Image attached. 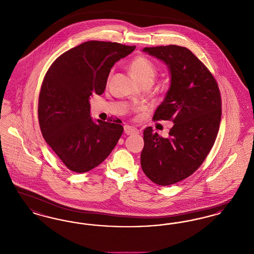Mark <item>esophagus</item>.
<instances>
[{"label":"esophagus","instance_id":"34e87169","mask_svg":"<svg viewBox=\"0 0 254 254\" xmlns=\"http://www.w3.org/2000/svg\"><path fill=\"white\" fill-rule=\"evenodd\" d=\"M124 129H125V133H126L127 135H131V134L138 133V130H137L135 127H130V126H125Z\"/></svg>","mask_w":254,"mask_h":254}]
</instances>
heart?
<instances>
[{"label": "heart", "instance_id": "obj_1", "mask_svg": "<svg viewBox=\"0 0 254 254\" xmlns=\"http://www.w3.org/2000/svg\"><path fill=\"white\" fill-rule=\"evenodd\" d=\"M129 69L131 76L138 83H142L146 80L153 81V78L156 75V67L153 63L142 56L136 57L131 61Z\"/></svg>", "mask_w": 254, "mask_h": 254}]
</instances>
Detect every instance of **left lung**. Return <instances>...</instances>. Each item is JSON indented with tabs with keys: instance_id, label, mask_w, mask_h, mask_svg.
Listing matches in <instances>:
<instances>
[{
	"instance_id": "1",
	"label": "left lung",
	"mask_w": 254,
	"mask_h": 254,
	"mask_svg": "<svg viewBox=\"0 0 254 254\" xmlns=\"http://www.w3.org/2000/svg\"><path fill=\"white\" fill-rule=\"evenodd\" d=\"M163 61L170 71V86L153 121H171L168 138L144 130L141 166L159 186L182 181L203 164L217 137L222 100L217 82L205 64L184 47L169 45L145 48Z\"/></svg>"
}]
</instances>
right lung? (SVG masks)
I'll return each instance as SVG.
<instances>
[{"label":"right lung","mask_w":254,"mask_h":254,"mask_svg":"<svg viewBox=\"0 0 254 254\" xmlns=\"http://www.w3.org/2000/svg\"><path fill=\"white\" fill-rule=\"evenodd\" d=\"M135 46L88 41L63 53L44 78L38 119L48 145L64 166L82 173L99 166L120 139L118 123L90 117L89 98L105 91L111 67Z\"/></svg>","instance_id":"1"}]
</instances>
